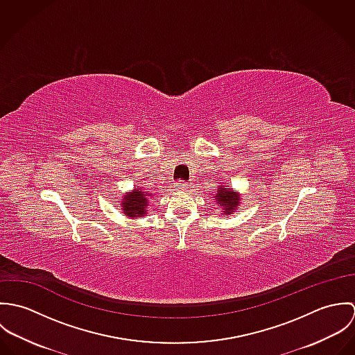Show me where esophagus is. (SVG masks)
I'll return each mask as SVG.
<instances>
[{
	"label": "esophagus",
	"instance_id": "esophagus-1",
	"mask_svg": "<svg viewBox=\"0 0 355 355\" xmlns=\"http://www.w3.org/2000/svg\"><path fill=\"white\" fill-rule=\"evenodd\" d=\"M175 189L179 190V191H183V190H187L189 189V182H184V180H179L175 183Z\"/></svg>",
	"mask_w": 355,
	"mask_h": 355
}]
</instances>
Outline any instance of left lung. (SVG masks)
Listing matches in <instances>:
<instances>
[{"label":"left lung","mask_w":355,"mask_h":355,"mask_svg":"<svg viewBox=\"0 0 355 355\" xmlns=\"http://www.w3.org/2000/svg\"><path fill=\"white\" fill-rule=\"evenodd\" d=\"M214 197L218 201V205L224 206L225 207L224 210H227L228 213H231V210H235V207L239 206V202H238L239 198L231 189L225 190V189L220 187V189H217V193L214 194Z\"/></svg>","instance_id":"left-lung-1"}]
</instances>
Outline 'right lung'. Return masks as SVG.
<instances>
[{
    "label": "right lung",
    "mask_w": 355,
    "mask_h": 355,
    "mask_svg": "<svg viewBox=\"0 0 355 355\" xmlns=\"http://www.w3.org/2000/svg\"><path fill=\"white\" fill-rule=\"evenodd\" d=\"M153 194L134 190L131 194L124 196L121 201V209L125 216L135 217V216H145L148 213V203L150 202Z\"/></svg>",
    "instance_id": "obj_1"
}]
</instances>
